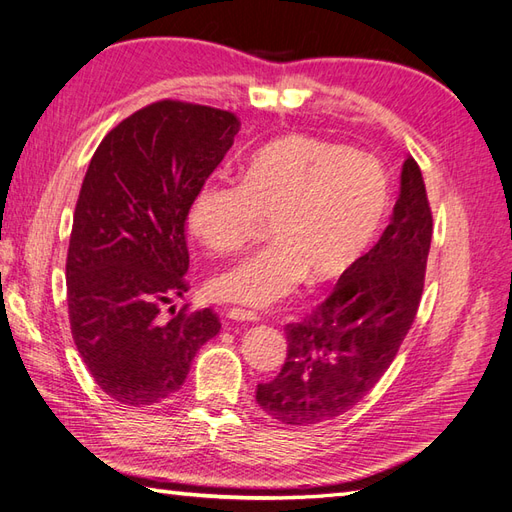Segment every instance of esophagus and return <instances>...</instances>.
<instances>
[{
    "mask_svg": "<svg viewBox=\"0 0 512 512\" xmlns=\"http://www.w3.org/2000/svg\"><path fill=\"white\" fill-rule=\"evenodd\" d=\"M227 316L231 320H240V323H257L259 316L251 310H242V307H231V310L227 312Z\"/></svg>",
    "mask_w": 512,
    "mask_h": 512,
    "instance_id": "obj_1",
    "label": "esophagus"
}]
</instances>
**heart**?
I'll list each match as a JSON object with an SVG mask.
<instances>
[{"instance_id":"1","label":"heart","mask_w":512,"mask_h":512,"mask_svg":"<svg viewBox=\"0 0 512 512\" xmlns=\"http://www.w3.org/2000/svg\"><path fill=\"white\" fill-rule=\"evenodd\" d=\"M388 202V178L371 154L292 135L255 152L240 183L202 185L189 227L216 255L235 253L270 220L272 242L209 281L220 301L270 307L310 275H342L371 242Z\"/></svg>"}]
</instances>
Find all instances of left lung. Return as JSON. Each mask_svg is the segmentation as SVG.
Segmentation results:
<instances>
[{
    "mask_svg": "<svg viewBox=\"0 0 512 512\" xmlns=\"http://www.w3.org/2000/svg\"><path fill=\"white\" fill-rule=\"evenodd\" d=\"M432 209L421 168L401 170V192L379 242L342 272L334 292L301 323L285 325L288 358L257 386V403L283 425L336 419L388 371L417 316Z\"/></svg>",
    "mask_w": 512,
    "mask_h": 512,
    "instance_id": "1",
    "label": "left lung"
}]
</instances>
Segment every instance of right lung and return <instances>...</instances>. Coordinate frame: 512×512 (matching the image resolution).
I'll return each instance as SVG.
<instances>
[{
    "label": "right lung",
    "instance_id": "1",
    "mask_svg": "<svg viewBox=\"0 0 512 512\" xmlns=\"http://www.w3.org/2000/svg\"><path fill=\"white\" fill-rule=\"evenodd\" d=\"M237 130L229 111L161 100L117 124L89 163L67 251L69 325L95 384L124 406L170 399L220 331L207 307L165 305L189 288V207Z\"/></svg>",
    "mask_w": 512,
    "mask_h": 512
}]
</instances>
